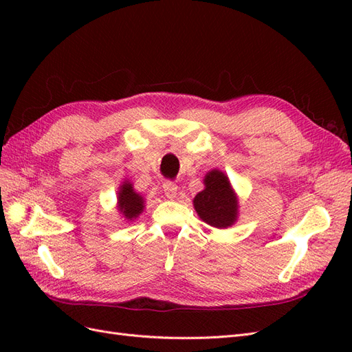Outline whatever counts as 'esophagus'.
<instances>
[{"label":"esophagus","mask_w":352,"mask_h":352,"mask_svg":"<svg viewBox=\"0 0 352 352\" xmlns=\"http://www.w3.org/2000/svg\"><path fill=\"white\" fill-rule=\"evenodd\" d=\"M163 190L167 198H175L176 194H177V185L175 182H172V180H167V182L163 184Z\"/></svg>","instance_id":"esophagus-1"}]
</instances>
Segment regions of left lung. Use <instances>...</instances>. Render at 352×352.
Instances as JSON below:
<instances>
[{
    "mask_svg": "<svg viewBox=\"0 0 352 352\" xmlns=\"http://www.w3.org/2000/svg\"><path fill=\"white\" fill-rule=\"evenodd\" d=\"M206 189L194 198L198 216L214 228L233 225L238 216V201L228 177L219 170H212L206 179Z\"/></svg>",
    "mask_w": 352,
    "mask_h": 352,
    "instance_id": "8db88e82",
    "label": "left lung"
}]
</instances>
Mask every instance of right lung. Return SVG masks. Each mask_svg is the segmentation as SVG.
Masks as SVG:
<instances>
[{
    "label": "right lung",
    "mask_w": 352,
    "mask_h": 352,
    "mask_svg": "<svg viewBox=\"0 0 352 352\" xmlns=\"http://www.w3.org/2000/svg\"><path fill=\"white\" fill-rule=\"evenodd\" d=\"M144 208V201L140 194H136L131 184H123L119 190V210L126 219H135Z\"/></svg>",
    "instance_id": "add662e5"
}]
</instances>
